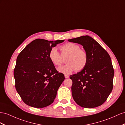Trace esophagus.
<instances>
[{
    "label": "esophagus",
    "mask_w": 125,
    "mask_h": 125,
    "mask_svg": "<svg viewBox=\"0 0 125 125\" xmlns=\"http://www.w3.org/2000/svg\"><path fill=\"white\" fill-rule=\"evenodd\" d=\"M64 76H65V78L66 79H68V78H69V76L68 75H67V74H65Z\"/></svg>",
    "instance_id": "obj_1"
}]
</instances>
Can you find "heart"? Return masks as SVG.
<instances>
[{
    "label": "heart",
    "mask_w": 125,
    "mask_h": 125,
    "mask_svg": "<svg viewBox=\"0 0 125 125\" xmlns=\"http://www.w3.org/2000/svg\"><path fill=\"white\" fill-rule=\"evenodd\" d=\"M61 54L56 47H52L49 53V59L54 65L60 66L63 62V58L66 57L64 65L60 66L57 70L64 74H68L76 70L80 71L85 68L88 61L86 51L80 49L79 45L73 43H67L60 47Z\"/></svg>",
    "instance_id": "b5f03b06"
}]
</instances>
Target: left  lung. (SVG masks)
I'll list each match as a JSON object with an SVG mask.
<instances>
[{"label": "left lung", "instance_id": "1", "mask_svg": "<svg viewBox=\"0 0 125 125\" xmlns=\"http://www.w3.org/2000/svg\"><path fill=\"white\" fill-rule=\"evenodd\" d=\"M68 41L82 45L88 56L85 68L70 76L72 81L73 99L83 108L102 105L113 88L114 70L110 55L97 41L88 35Z\"/></svg>", "mask_w": 125, "mask_h": 125}]
</instances>
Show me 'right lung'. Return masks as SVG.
<instances>
[{
  "mask_svg": "<svg viewBox=\"0 0 125 125\" xmlns=\"http://www.w3.org/2000/svg\"><path fill=\"white\" fill-rule=\"evenodd\" d=\"M64 40L36 39L21 51L14 71L15 88L25 104L44 108L53 103L64 75L57 71L49 53Z\"/></svg>",
  "mask_w": 125,
  "mask_h": 125,
  "instance_id": "1",
  "label": "right lung"
}]
</instances>
